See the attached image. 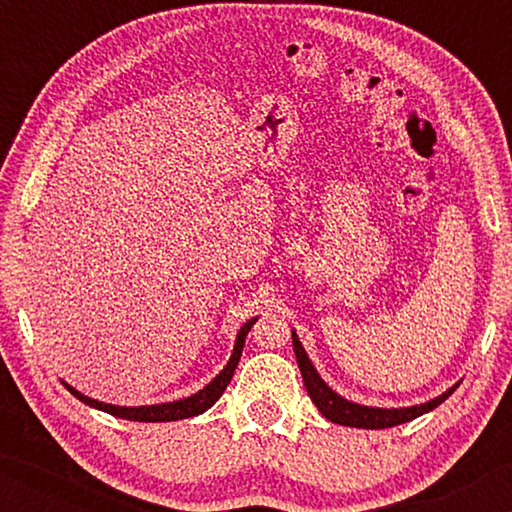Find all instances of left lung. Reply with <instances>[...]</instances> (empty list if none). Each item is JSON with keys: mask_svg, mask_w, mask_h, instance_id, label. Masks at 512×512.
Returning <instances> with one entry per match:
<instances>
[{"mask_svg": "<svg viewBox=\"0 0 512 512\" xmlns=\"http://www.w3.org/2000/svg\"><path fill=\"white\" fill-rule=\"evenodd\" d=\"M291 337H293V351H296V361H298V368H301L305 390H308V395H310V399H313L315 407L320 409V414L325 416V419H330L332 424L354 426V428H392L399 424H407V421L426 414V411L436 409L438 404H443L457 387V385L450 387L448 392H443L440 397L431 399V402L419 404V407H404V409L361 407V404L346 402V399L339 397L332 387H327L325 380L317 375L313 363H310V358H308V354H305L301 342H298L296 332H293Z\"/></svg>", "mask_w": 512, "mask_h": 512, "instance_id": "left-lung-1", "label": "left lung"}]
</instances>
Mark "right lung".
Wrapping results in <instances>:
<instances>
[{"instance_id":"obj_1","label":"right lung","mask_w":512,"mask_h":512,"mask_svg":"<svg viewBox=\"0 0 512 512\" xmlns=\"http://www.w3.org/2000/svg\"><path fill=\"white\" fill-rule=\"evenodd\" d=\"M255 320H257V317H255ZM255 320H248L243 327H240L236 346H233V356H231V361H228V366L223 368L221 373L216 375V378L211 380L207 387H204V390H199L197 395H192V397L178 399V402L151 404V407H115V404H105V402H98V399L81 395V392L74 390L72 385H67V390L72 392L76 399H81V402L88 404V407L108 411V414L120 416V419H127V421H146V424H158V421L190 419V416H197V414H202V411H207L211 404H214L216 399L223 395V390H226L228 383H231L233 373H236V366L240 361V354H243L245 337H248L250 327L255 325Z\"/></svg>"}]
</instances>
